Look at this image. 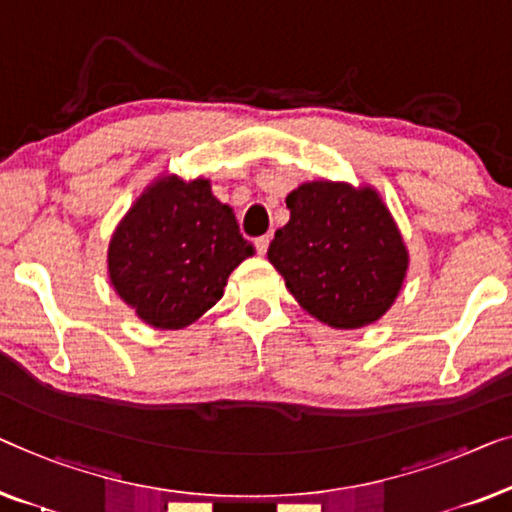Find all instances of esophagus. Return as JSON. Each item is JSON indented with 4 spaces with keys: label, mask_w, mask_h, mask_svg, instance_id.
<instances>
[{
    "label": "esophagus",
    "mask_w": 512,
    "mask_h": 512,
    "mask_svg": "<svg viewBox=\"0 0 512 512\" xmlns=\"http://www.w3.org/2000/svg\"><path fill=\"white\" fill-rule=\"evenodd\" d=\"M269 243H271L269 236H259V239H255L257 255H266V250H269Z\"/></svg>",
    "instance_id": "34e87169"
}]
</instances>
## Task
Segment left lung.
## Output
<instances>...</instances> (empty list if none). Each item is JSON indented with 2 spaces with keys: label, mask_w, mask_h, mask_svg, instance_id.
I'll return each instance as SVG.
<instances>
[{
  "label": "left lung",
  "mask_w": 512,
  "mask_h": 512,
  "mask_svg": "<svg viewBox=\"0 0 512 512\" xmlns=\"http://www.w3.org/2000/svg\"><path fill=\"white\" fill-rule=\"evenodd\" d=\"M290 220L269 246V262L299 306L334 329L373 325L397 301L408 248L373 185L301 183L285 199Z\"/></svg>",
  "instance_id": "8db88e82"
}]
</instances>
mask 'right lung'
Listing matches in <instances>:
<instances>
[{
  "label": "right lung",
  "instance_id": "1",
  "mask_svg": "<svg viewBox=\"0 0 512 512\" xmlns=\"http://www.w3.org/2000/svg\"><path fill=\"white\" fill-rule=\"evenodd\" d=\"M253 255L208 178L164 171L122 215L106 262L115 294L136 318L183 329L218 304L229 273Z\"/></svg>",
  "mask_w": 512,
  "mask_h": 512
}]
</instances>
